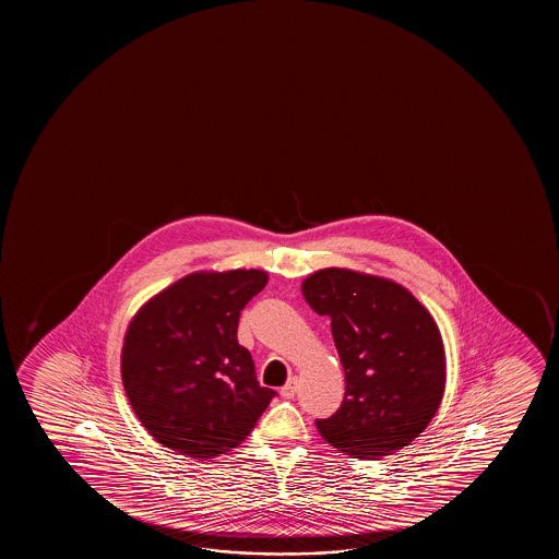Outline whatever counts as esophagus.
<instances>
[{
  "label": "esophagus",
  "mask_w": 559,
  "mask_h": 559,
  "mask_svg": "<svg viewBox=\"0 0 559 559\" xmlns=\"http://www.w3.org/2000/svg\"><path fill=\"white\" fill-rule=\"evenodd\" d=\"M296 383H298V380H296V378H290L288 383H286L284 388H281V395H283L284 399L294 397V395H296Z\"/></svg>",
  "instance_id": "obj_1"
}]
</instances>
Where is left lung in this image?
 I'll use <instances>...</instances> for the list:
<instances>
[{
	"label": "left lung",
	"mask_w": 559,
	"mask_h": 559,
	"mask_svg": "<svg viewBox=\"0 0 559 559\" xmlns=\"http://www.w3.org/2000/svg\"><path fill=\"white\" fill-rule=\"evenodd\" d=\"M301 294L330 319L345 372V397L317 420L326 443L374 460L413 443L436 416L447 383L436 319L405 286L353 269L314 271Z\"/></svg>",
	"instance_id": "left-lung-1"
}]
</instances>
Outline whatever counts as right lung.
Listing matches in <instances>:
<instances>
[{"mask_svg":"<svg viewBox=\"0 0 559 559\" xmlns=\"http://www.w3.org/2000/svg\"><path fill=\"white\" fill-rule=\"evenodd\" d=\"M267 281L260 269L197 271L133 314L123 336V390L158 443L207 460L250 436L275 391L258 382L252 355L238 344V319Z\"/></svg>","mask_w":559,"mask_h":559,"instance_id":"1","label":"right lung"}]
</instances>
